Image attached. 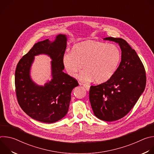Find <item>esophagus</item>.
I'll use <instances>...</instances> for the list:
<instances>
[{
  "label": "esophagus",
  "instance_id": "obj_1",
  "mask_svg": "<svg viewBox=\"0 0 154 154\" xmlns=\"http://www.w3.org/2000/svg\"><path fill=\"white\" fill-rule=\"evenodd\" d=\"M83 87L85 88L87 91H89V90H90V85H86V84H83Z\"/></svg>",
  "mask_w": 154,
  "mask_h": 154
}]
</instances>
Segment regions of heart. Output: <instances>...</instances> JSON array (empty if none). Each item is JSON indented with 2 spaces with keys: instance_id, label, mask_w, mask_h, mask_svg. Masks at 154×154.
<instances>
[{
  "instance_id": "b5f03b06",
  "label": "heart",
  "mask_w": 154,
  "mask_h": 154,
  "mask_svg": "<svg viewBox=\"0 0 154 154\" xmlns=\"http://www.w3.org/2000/svg\"><path fill=\"white\" fill-rule=\"evenodd\" d=\"M120 60V51L115 45L86 41L76 44L71 52H66L62 62L71 77H76L83 64L85 70L80 75L83 81L94 79L97 83H103L113 75Z\"/></svg>"
}]
</instances>
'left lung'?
Here are the masks:
<instances>
[{"instance_id": "1", "label": "left lung", "mask_w": 154, "mask_h": 154, "mask_svg": "<svg viewBox=\"0 0 154 154\" xmlns=\"http://www.w3.org/2000/svg\"><path fill=\"white\" fill-rule=\"evenodd\" d=\"M103 39L119 44L121 61L108 80L91 86L90 100L97 118L114 121L127 115L143 93L146 84V71L137 52L125 40L113 37Z\"/></svg>"}]
</instances>
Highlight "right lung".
I'll return each mask as SVG.
<instances>
[{
    "label": "right lung",
    "mask_w": 154,
    "mask_h": 154,
    "mask_svg": "<svg viewBox=\"0 0 154 154\" xmlns=\"http://www.w3.org/2000/svg\"><path fill=\"white\" fill-rule=\"evenodd\" d=\"M66 36L58 35L54 42L48 39L35 44L18 62L15 71L17 100L23 110L32 119L53 123L67 114L72 90L77 80L63 72L62 58L66 48ZM45 53L53 61V79L45 87L35 85L29 77V69L34 56Z\"/></svg>",
    "instance_id": "right-lung-1"
}]
</instances>
